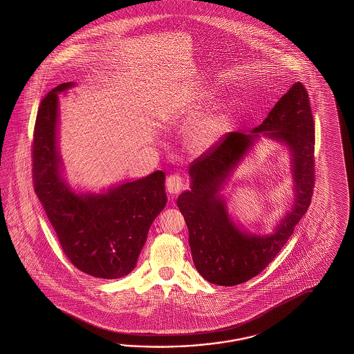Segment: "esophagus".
<instances>
[{"instance_id": "1", "label": "esophagus", "mask_w": 354, "mask_h": 354, "mask_svg": "<svg viewBox=\"0 0 354 354\" xmlns=\"http://www.w3.org/2000/svg\"><path fill=\"white\" fill-rule=\"evenodd\" d=\"M166 186L167 191L171 195H177L185 187V182H183V178L178 176V174H172V176H169L167 178Z\"/></svg>"}]
</instances>
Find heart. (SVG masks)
I'll return each instance as SVG.
<instances>
[{
	"label": "heart",
	"mask_w": 354,
	"mask_h": 354,
	"mask_svg": "<svg viewBox=\"0 0 354 354\" xmlns=\"http://www.w3.org/2000/svg\"><path fill=\"white\" fill-rule=\"evenodd\" d=\"M225 122V116L218 113L200 122L192 133L191 144L196 151H205L216 142Z\"/></svg>",
	"instance_id": "obj_1"
}]
</instances>
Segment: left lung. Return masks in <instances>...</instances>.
I'll list each match as a JSON object with an SVG mask.
<instances>
[{
	"label": "left lung",
	"instance_id": "1",
	"mask_svg": "<svg viewBox=\"0 0 354 354\" xmlns=\"http://www.w3.org/2000/svg\"><path fill=\"white\" fill-rule=\"evenodd\" d=\"M314 127L308 91L302 83H295L250 134L230 133L189 165L191 191L180 194L177 206L187 224L196 270L206 281L218 286L249 281L263 271L286 244L308 211L314 192ZM261 133L289 147L297 192L293 209L271 236L241 232L218 194L233 167Z\"/></svg>",
	"mask_w": 354,
	"mask_h": 354
}]
</instances>
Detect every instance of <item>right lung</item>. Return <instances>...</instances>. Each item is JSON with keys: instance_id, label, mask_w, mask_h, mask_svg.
Masks as SVG:
<instances>
[{"instance_id": "right-lung-1", "label": "right lung", "mask_w": 354, "mask_h": 354, "mask_svg": "<svg viewBox=\"0 0 354 354\" xmlns=\"http://www.w3.org/2000/svg\"><path fill=\"white\" fill-rule=\"evenodd\" d=\"M62 83L39 106L32 138V182L71 263L97 279H115L134 270L153 220L166 206L165 174L157 171L101 195H77L60 177L57 147L58 93Z\"/></svg>"}]
</instances>
